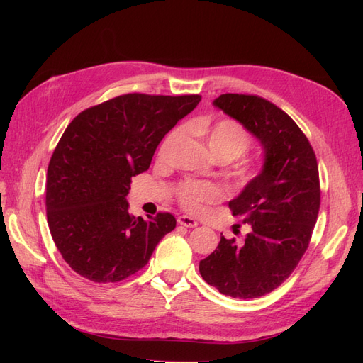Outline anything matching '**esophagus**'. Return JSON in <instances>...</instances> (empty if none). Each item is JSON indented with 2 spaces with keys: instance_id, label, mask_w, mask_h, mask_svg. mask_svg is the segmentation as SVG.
Instances as JSON below:
<instances>
[{
  "instance_id": "34e87169",
  "label": "esophagus",
  "mask_w": 363,
  "mask_h": 363,
  "mask_svg": "<svg viewBox=\"0 0 363 363\" xmlns=\"http://www.w3.org/2000/svg\"><path fill=\"white\" fill-rule=\"evenodd\" d=\"M177 223H179L180 225H183V227H188V228H192V227L199 225V223H196L194 218H191V216H188V215H180V216L177 218Z\"/></svg>"
}]
</instances>
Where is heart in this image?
Returning <instances> with one entry per match:
<instances>
[{
    "label": "heart",
    "instance_id": "obj_1",
    "mask_svg": "<svg viewBox=\"0 0 363 363\" xmlns=\"http://www.w3.org/2000/svg\"><path fill=\"white\" fill-rule=\"evenodd\" d=\"M189 128L195 135L201 136L215 157L223 162H230L244 156L251 147V138L248 131L235 119L224 118L212 123L207 118H196L191 121ZM183 136V127L172 128L160 142L157 152L159 157L167 159ZM232 174L240 186H247L257 177L259 164L247 159L239 160L233 167ZM177 194L180 204L184 208H188V211H199L203 204L215 203L221 199V192H219L215 184L203 182H186L180 186Z\"/></svg>",
    "mask_w": 363,
    "mask_h": 363
}]
</instances>
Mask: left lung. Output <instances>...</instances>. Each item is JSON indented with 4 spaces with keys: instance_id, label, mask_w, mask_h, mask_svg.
I'll use <instances>...</instances> for the list:
<instances>
[{
    "instance_id": "8db88e82",
    "label": "left lung",
    "mask_w": 363,
    "mask_h": 363,
    "mask_svg": "<svg viewBox=\"0 0 363 363\" xmlns=\"http://www.w3.org/2000/svg\"><path fill=\"white\" fill-rule=\"evenodd\" d=\"M213 106L239 121L265 151L263 169L228 203L250 233L221 240L201 277L233 298H257L286 280L309 247L321 191L312 145L294 119L257 95L223 94Z\"/></svg>"
}]
</instances>
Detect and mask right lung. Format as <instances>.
Returning <instances> with one entry per match:
<instances>
[{
	"instance_id": "1",
	"label": "right lung",
	"mask_w": 363,
	"mask_h": 363,
	"mask_svg": "<svg viewBox=\"0 0 363 363\" xmlns=\"http://www.w3.org/2000/svg\"><path fill=\"white\" fill-rule=\"evenodd\" d=\"M200 95L125 94L77 115L47 172V219L65 262L95 283L121 281L144 268L175 218L128 213L131 177L150 168L163 136Z\"/></svg>"
}]
</instances>
